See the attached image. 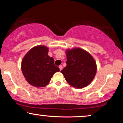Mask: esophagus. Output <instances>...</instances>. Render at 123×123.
<instances>
[{"label":"esophagus","mask_w":123,"mask_h":123,"mask_svg":"<svg viewBox=\"0 0 123 123\" xmlns=\"http://www.w3.org/2000/svg\"><path fill=\"white\" fill-rule=\"evenodd\" d=\"M62 65H60L59 66V68H60V70H61L62 69Z\"/></svg>","instance_id":"obj_1"}]
</instances>
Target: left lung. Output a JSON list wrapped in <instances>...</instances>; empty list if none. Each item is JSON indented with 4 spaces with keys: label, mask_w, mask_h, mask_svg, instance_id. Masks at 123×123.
Segmentation results:
<instances>
[{
    "label": "left lung",
    "mask_w": 123,
    "mask_h": 123,
    "mask_svg": "<svg viewBox=\"0 0 123 123\" xmlns=\"http://www.w3.org/2000/svg\"><path fill=\"white\" fill-rule=\"evenodd\" d=\"M66 66L61 72L72 87L82 88L90 84L95 77L97 66L92 56L79 47L66 50Z\"/></svg>",
    "instance_id": "1"
}]
</instances>
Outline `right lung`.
Wrapping results in <instances>:
<instances>
[{
	"label": "right lung",
	"mask_w": 123,
	"mask_h": 123,
	"mask_svg": "<svg viewBox=\"0 0 123 123\" xmlns=\"http://www.w3.org/2000/svg\"><path fill=\"white\" fill-rule=\"evenodd\" d=\"M49 48L39 45L31 49L22 58L21 70L29 84L44 87L49 84L55 73L60 71L54 65L53 57L49 56Z\"/></svg>",
	"instance_id": "add662e5"
}]
</instances>
